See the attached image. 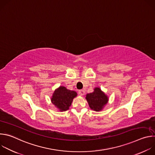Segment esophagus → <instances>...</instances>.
I'll return each mask as SVG.
<instances>
[{
	"mask_svg": "<svg viewBox=\"0 0 155 155\" xmlns=\"http://www.w3.org/2000/svg\"><path fill=\"white\" fill-rule=\"evenodd\" d=\"M78 93H79V94H80V95L83 96V95H84V90H79V91H78Z\"/></svg>",
	"mask_w": 155,
	"mask_h": 155,
	"instance_id": "esophagus-1",
	"label": "esophagus"
}]
</instances>
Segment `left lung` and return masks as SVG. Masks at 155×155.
Segmentation results:
<instances>
[{
  "label": "left lung",
  "mask_w": 155,
  "mask_h": 155,
  "mask_svg": "<svg viewBox=\"0 0 155 155\" xmlns=\"http://www.w3.org/2000/svg\"><path fill=\"white\" fill-rule=\"evenodd\" d=\"M86 99L90 108L96 112L101 111L108 102L107 96L99 87H96L94 92L87 94Z\"/></svg>",
  "instance_id": "left-lung-1"
}]
</instances>
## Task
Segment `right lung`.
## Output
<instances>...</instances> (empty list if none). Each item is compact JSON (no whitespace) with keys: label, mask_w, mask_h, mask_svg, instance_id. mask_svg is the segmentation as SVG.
Listing matches in <instances>:
<instances>
[{"label":"right lung","mask_w":155,"mask_h":155,"mask_svg":"<svg viewBox=\"0 0 155 155\" xmlns=\"http://www.w3.org/2000/svg\"><path fill=\"white\" fill-rule=\"evenodd\" d=\"M77 96L75 91L69 90L64 86H60L55 90L51 102L60 111H66L71 105L73 99Z\"/></svg>","instance_id":"right-lung-1"}]
</instances>
